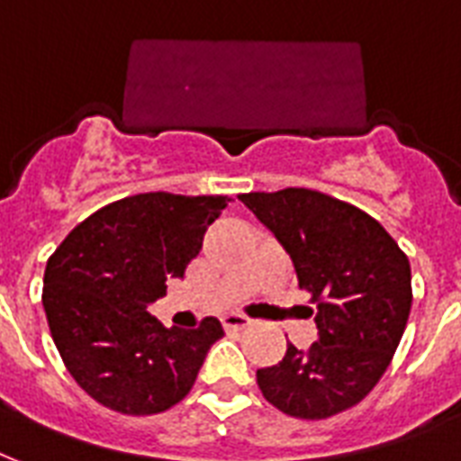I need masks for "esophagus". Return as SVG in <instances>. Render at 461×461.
Segmentation results:
<instances>
[{"label":"esophagus","mask_w":461,"mask_h":461,"mask_svg":"<svg viewBox=\"0 0 461 461\" xmlns=\"http://www.w3.org/2000/svg\"><path fill=\"white\" fill-rule=\"evenodd\" d=\"M223 325L230 328V330H238V328H248V325H252V321L248 316H243V313H228V316L223 318Z\"/></svg>","instance_id":"1"}]
</instances>
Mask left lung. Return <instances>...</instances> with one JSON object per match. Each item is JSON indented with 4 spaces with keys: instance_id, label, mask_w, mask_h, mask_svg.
<instances>
[{
    "instance_id": "8db88e82",
    "label": "left lung",
    "mask_w": 461,
    "mask_h": 461,
    "mask_svg": "<svg viewBox=\"0 0 461 461\" xmlns=\"http://www.w3.org/2000/svg\"><path fill=\"white\" fill-rule=\"evenodd\" d=\"M240 202L289 252L316 303L318 340L309 349L289 342L279 365L258 369L259 391L303 420L342 413L375 389L406 330V252L369 213L313 189L250 192Z\"/></svg>"
}]
</instances>
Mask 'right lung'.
<instances>
[{
  "label": "right lung",
  "instance_id": "obj_1",
  "mask_svg": "<svg viewBox=\"0 0 461 461\" xmlns=\"http://www.w3.org/2000/svg\"><path fill=\"white\" fill-rule=\"evenodd\" d=\"M228 196L150 192L104 206L60 243L43 276L48 328L72 379L123 415L167 411L192 391L218 318L165 328L148 306L185 276Z\"/></svg>",
  "mask_w": 461,
  "mask_h": 461
}]
</instances>
